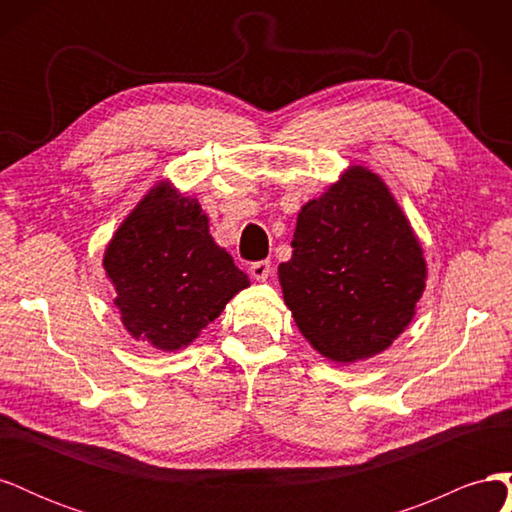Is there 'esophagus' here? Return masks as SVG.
I'll use <instances>...</instances> for the list:
<instances>
[{
  "instance_id": "esophagus-1",
  "label": "esophagus",
  "mask_w": 512,
  "mask_h": 512,
  "mask_svg": "<svg viewBox=\"0 0 512 512\" xmlns=\"http://www.w3.org/2000/svg\"><path fill=\"white\" fill-rule=\"evenodd\" d=\"M250 273H252L254 280H258V282H265L267 277L271 275V262H269V260L254 262V265L250 267Z\"/></svg>"
}]
</instances>
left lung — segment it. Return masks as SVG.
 Returning <instances> with one entry per match:
<instances>
[{
    "mask_svg": "<svg viewBox=\"0 0 512 512\" xmlns=\"http://www.w3.org/2000/svg\"><path fill=\"white\" fill-rule=\"evenodd\" d=\"M284 303L312 348L339 365L384 352L406 331L427 282L423 245L389 185L352 164L301 207Z\"/></svg>",
    "mask_w": 512,
    "mask_h": 512,
    "instance_id": "obj_1",
    "label": "left lung"
}]
</instances>
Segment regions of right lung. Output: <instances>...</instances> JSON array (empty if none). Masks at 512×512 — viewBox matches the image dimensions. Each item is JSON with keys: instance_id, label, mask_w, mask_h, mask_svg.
Segmentation results:
<instances>
[{"instance_id": "right-lung-1", "label": "right lung", "mask_w": 512, "mask_h": 512, "mask_svg": "<svg viewBox=\"0 0 512 512\" xmlns=\"http://www.w3.org/2000/svg\"><path fill=\"white\" fill-rule=\"evenodd\" d=\"M102 267L123 329L160 352L188 348L250 286L209 218L170 179L153 183L106 243Z\"/></svg>"}]
</instances>
